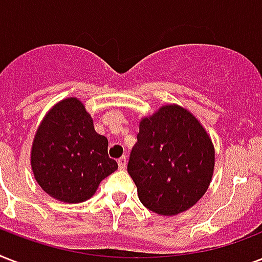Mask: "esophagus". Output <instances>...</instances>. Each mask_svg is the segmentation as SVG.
<instances>
[{
  "label": "esophagus",
  "mask_w": 262,
  "mask_h": 262,
  "mask_svg": "<svg viewBox=\"0 0 262 262\" xmlns=\"http://www.w3.org/2000/svg\"><path fill=\"white\" fill-rule=\"evenodd\" d=\"M117 162H118V167L121 168V170H125V167H126V162H127L126 156H121Z\"/></svg>",
  "instance_id": "esophagus-1"
}]
</instances>
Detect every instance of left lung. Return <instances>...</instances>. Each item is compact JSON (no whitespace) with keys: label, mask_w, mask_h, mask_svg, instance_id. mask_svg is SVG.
I'll use <instances>...</instances> for the list:
<instances>
[{"label":"left lung","mask_w":262,"mask_h":262,"mask_svg":"<svg viewBox=\"0 0 262 262\" xmlns=\"http://www.w3.org/2000/svg\"><path fill=\"white\" fill-rule=\"evenodd\" d=\"M213 166L215 149L205 129L189 111L168 104L140 122L127 172L144 207L172 216L205 194Z\"/></svg>","instance_id":"1"}]
</instances>
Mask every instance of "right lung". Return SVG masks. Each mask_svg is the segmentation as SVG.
Instances as JSON below:
<instances>
[{
  "instance_id": "add662e5",
  "label": "right lung",
  "mask_w": 262,
  "mask_h": 262,
  "mask_svg": "<svg viewBox=\"0 0 262 262\" xmlns=\"http://www.w3.org/2000/svg\"><path fill=\"white\" fill-rule=\"evenodd\" d=\"M108 141L94 129L91 115L76 98L51 108L35 135L31 166L36 182L63 203H83L118 164L108 158Z\"/></svg>"
}]
</instances>
